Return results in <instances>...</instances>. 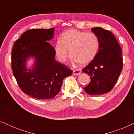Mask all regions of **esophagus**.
I'll list each match as a JSON object with an SVG mask.
<instances>
[{
    "instance_id": "1",
    "label": "esophagus",
    "mask_w": 134,
    "mask_h": 134,
    "mask_svg": "<svg viewBox=\"0 0 134 134\" xmlns=\"http://www.w3.org/2000/svg\"><path fill=\"white\" fill-rule=\"evenodd\" d=\"M80 73H81V69H75V70L73 71V74L75 75V76H77V75L80 74Z\"/></svg>"
}]
</instances>
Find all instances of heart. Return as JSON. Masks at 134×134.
<instances>
[{"label":"heart","mask_w":134,"mask_h":134,"mask_svg":"<svg viewBox=\"0 0 134 134\" xmlns=\"http://www.w3.org/2000/svg\"><path fill=\"white\" fill-rule=\"evenodd\" d=\"M99 47L98 38L94 33L71 29L62 34L60 41L55 44V51L60 62H64L66 60L68 50L73 61L85 65L94 59Z\"/></svg>","instance_id":"obj_1"}]
</instances>
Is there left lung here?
I'll use <instances>...</instances> for the list:
<instances>
[{
	"instance_id": "obj_1",
	"label": "left lung",
	"mask_w": 134,
	"mask_h": 134,
	"mask_svg": "<svg viewBox=\"0 0 134 134\" xmlns=\"http://www.w3.org/2000/svg\"><path fill=\"white\" fill-rule=\"evenodd\" d=\"M91 31L98 36L99 47L94 59L82 69L91 79L83 89L88 94H102L112 90L121 72V49L110 31L101 27L92 28Z\"/></svg>"
}]
</instances>
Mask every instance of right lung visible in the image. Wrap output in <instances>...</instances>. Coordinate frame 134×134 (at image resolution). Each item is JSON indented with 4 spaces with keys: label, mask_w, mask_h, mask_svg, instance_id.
Returning a JSON list of instances; mask_svg holds the SVG:
<instances>
[{
    "label": "right lung",
    "mask_w": 134,
    "mask_h": 134,
    "mask_svg": "<svg viewBox=\"0 0 134 134\" xmlns=\"http://www.w3.org/2000/svg\"><path fill=\"white\" fill-rule=\"evenodd\" d=\"M54 28L30 29L24 33L14 44L12 68L21 90L38 99L53 98L60 92L63 80L72 71L55 60V51L49 44ZM29 57L36 59L32 70L26 68Z\"/></svg>",
    "instance_id": "1"
}]
</instances>
